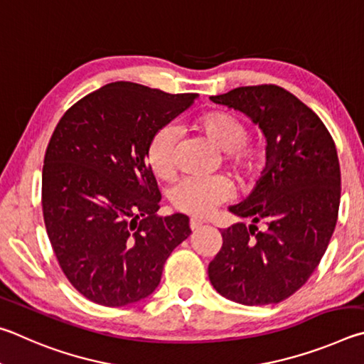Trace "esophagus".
Instances as JSON below:
<instances>
[{
	"label": "esophagus",
	"mask_w": 364,
	"mask_h": 364,
	"mask_svg": "<svg viewBox=\"0 0 364 364\" xmlns=\"http://www.w3.org/2000/svg\"><path fill=\"white\" fill-rule=\"evenodd\" d=\"M203 225V222L198 219H190V228H192L193 232L198 230V228Z\"/></svg>",
	"instance_id": "34e87169"
}]
</instances>
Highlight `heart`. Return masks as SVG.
<instances>
[{"label":"heart","mask_w":364,"mask_h":364,"mask_svg":"<svg viewBox=\"0 0 364 364\" xmlns=\"http://www.w3.org/2000/svg\"><path fill=\"white\" fill-rule=\"evenodd\" d=\"M196 127L225 153V163L241 181L257 176L265 163V151L247 142V126L243 119L225 110L208 112L196 119ZM178 129L174 124L161 126L153 132L145 158L153 174L169 178L176 171ZM232 183L224 176L186 177L171 190V201L178 211L190 215H208L222 203L230 200Z\"/></svg>","instance_id":"obj_1"}]
</instances>
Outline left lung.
<instances>
[{"mask_svg":"<svg viewBox=\"0 0 364 364\" xmlns=\"http://www.w3.org/2000/svg\"><path fill=\"white\" fill-rule=\"evenodd\" d=\"M209 99L245 113L267 139L262 177L246 200L228 208L252 224L220 232L224 243L208 267L209 279L233 302L278 304L307 283L334 233L341 205L336 144L318 114L279 86H243Z\"/></svg>","mask_w":364,"mask_h":364,"instance_id":"1","label":"left lung"}]
</instances>
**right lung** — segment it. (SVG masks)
<instances>
[{"label":"right lung","instance_id":"obj_1","mask_svg":"<svg viewBox=\"0 0 364 364\" xmlns=\"http://www.w3.org/2000/svg\"><path fill=\"white\" fill-rule=\"evenodd\" d=\"M196 97L117 81L57 123L43 166L44 225L62 272L91 302L123 307L149 297L192 233L187 215H156L161 195L145 150Z\"/></svg>","mask_w":364,"mask_h":364}]
</instances>
